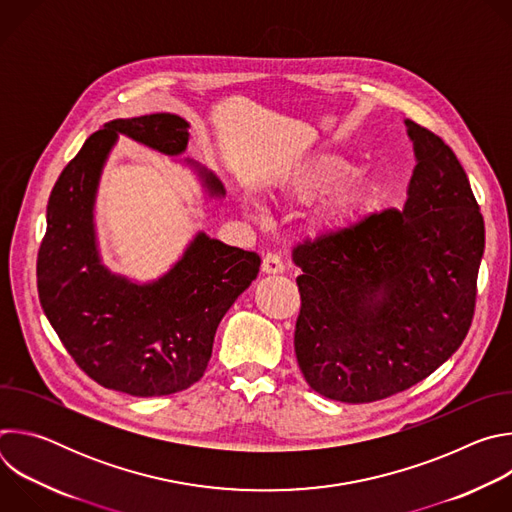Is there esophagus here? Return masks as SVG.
Returning <instances> with one entry per match:
<instances>
[{"instance_id": "obj_1", "label": "esophagus", "mask_w": 512, "mask_h": 512, "mask_svg": "<svg viewBox=\"0 0 512 512\" xmlns=\"http://www.w3.org/2000/svg\"><path fill=\"white\" fill-rule=\"evenodd\" d=\"M261 269H263V273H267V275H277V273H283L285 265H283V261H281V257H279V255H275V253H267V255L263 257V265H261Z\"/></svg>"}]
</instances>
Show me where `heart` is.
Instances as JSON below:
<instances>
[{
  "label": "heart",
  "instance_id": "b5f03b06",
  "mask_svg": "<svg viewBox=\"0 0 512 512\" xmlns=\"http://www.w3.org/2000/svg\"><path fill=\"white\" fill-rule=\"evenodd\" d=\"M279 192L298 204L322 200L318 208L320 221L328 227H342L369 208L373 184L356 172V166L338 154H316L287 170L277 180ZM253 210L261 206L253 202Z\"/></svg>",
  "mask_w": 512,
  "mask_h": 512
}]
</instances>
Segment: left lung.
Instances as JSON below:
<instances>
[{
    "instance_id": "left-lung-1",
    "label": "left lung",
    "mask_w": 512,
    "mask_h": 512,
    "mask_svg": "<svg viewBox=\"0 0 512 512\" xmlns=\"http://www.w3.org/2000/svg\"><path fill=\"white\" fill-rule=\"evenodd\" d=\"M405 127L415 168L403 210L294 249L296 356L306 383L332 401L371 403L417 385L460 348L474 316L480 208L448 145Z\"/></svg>"
}]
</instances>
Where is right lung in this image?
<instances>
[{"mask_svg": "<svg viewBox=\"0 0 512 512\" xmlns=\"http://www.w3.org/2000/svg\"><path fill=\"white\" fill-rule=\"evenodd\" d=\"M190 123L174 113L113 119L93 133L56 180L38 253L42 310L68 354L99 385L133 397H162L202 379L218 324L259 273L257 253L198 231L158 279L133 281L101 257L95 204L103 168L119 135L182 156ZM208 200L227 190L194 160Z\"/></svg>", "mask_w": 512, "mask_h": 512, "instance_id": "obj_1", "label": "right lung"}]
</instances>
